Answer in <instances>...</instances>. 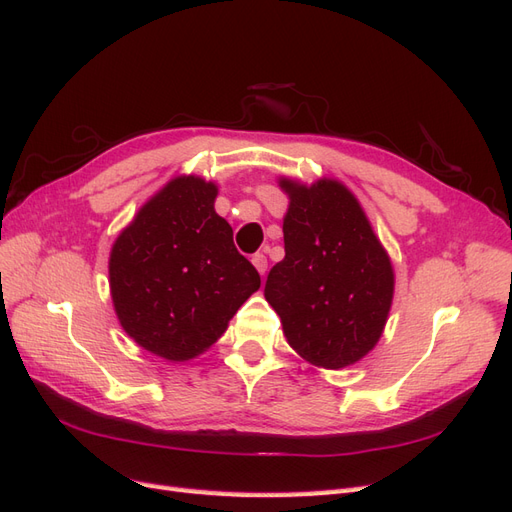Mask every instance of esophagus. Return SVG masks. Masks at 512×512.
<instances>
[{"label":"esophagus","instance_id":"obj_1","mask_svg":"<svg viewBox=\"0 0 512 512\" xmlns=\"http://www.w3.org/2000/svg\"><path fill=\"white\" fill-rule=\"evenodd\" d=\"M252 262H254V267H256V271H258L260 275L267 273V256H265V254H254V256H252Z\"/></svg>","mask_w":512,"mask_h":512}]
</instances>
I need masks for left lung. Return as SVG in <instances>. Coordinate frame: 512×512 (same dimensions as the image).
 Segmentation results:
<instances>
[{
    "mask_svg": "<svg viewBox=\"0 0 512 512\" xmlns=\"http://www.w3.org/2000/svg\"><path fill=\"white\" fill-rule=\"evenodd\" d=\"M280 188L290 198L286 256L269 271L265 299L305 361L348 367L374 350L384 331L395 290L391 258L344 183L282 177Z\"/></svg>",
    "mask_w": 512,
    "mask_h": 512,
    "instance_id": "8db88e82",
    "label": "left lung"
}]
</instances>
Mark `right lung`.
I'll use <instances>...</instances> for the list:
<instances>
[{
    "label": "right lung",
    "mask_w": 512,
    "mask_h": 512,
    "mask_svg": "<svg viewBox=\"0 0 512 512\" xmlns=\"http://www.w3.org/2000/svg\"><path fill=\"white\" fill-rule=\"evenodd\" d=\"M218 185L175 177L119 232L108 258L115 314L134 342L170 363L224 335L260 275L215 213Z\"/></svg>",
    "instance_id": "right-lung-1"
}]
</instances>
